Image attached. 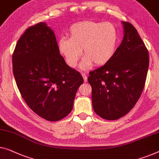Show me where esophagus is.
<instances>
[{
	"instance_id": "obj_1",
	"label": "esophagus",
	"mask_w": 159,
	"mask_h": 159,
	"mask_svg": "<svg viewBox=\"0 0 159 159\" xmlns=\"http://www.w3.org/2000/svg\"><path fill=\"white\" fill-rule=\"evenodd\" d=\"M82 77H83V79H84V82H86L87 81V76L85 74H82Z\"/></svg>"
}]
</instances>
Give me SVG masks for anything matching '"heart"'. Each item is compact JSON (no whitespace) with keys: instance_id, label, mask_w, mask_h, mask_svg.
<instances>
[{"instance_id":"1","label":"heart","mask_w":159,"mask_h":159,"mask_svg":"<svg viewBox=\"0 0 159 159\" xmlns=\"http://www.w3.org/2000/svg\"><path fill=\"white\" fill-rule=\"evenodd\" d=\"M70 39L58 41V49L66 63L75 68L81 58L83 49L85 58L80 64L87 70L94 64L103 66L109 62L118 47V31L110 23L82 21L73 24L69 30Z\"/></svg>"}]
</instances>
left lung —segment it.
<instances>
[{
    "label": "left lung",
    "instance_id": "8db88e82",
    "mask_svg": "<svg viewBox=\"0 0 159 159\" xmlns=\"http://www.w3.org/2000/svg\"><path fill=\"white\" fill-rule=\"evenodd\" d=\"M123 41L109 62L89 72L94 111L103 119L114 120L130 112L139 100L146 82L148 52L137 30L122 21Z\"/></svg>",
    "mask_w": 159,
    "mask_h": 159
}]
</instances>
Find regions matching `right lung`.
Listing matches in <instances>:
<instances>
[{"mask_svg": "<svg viewBox=\"0 0 159 159\" xmlns=\"http://www.w3.org/2000/svg\"><path fill=\"white\" fill-rule=\"evenodd\" d=\"M12 62L18 90L36 114L57 121L72 111L83 78L66 64L54 31L46 23L26 30L16 46Z\"/></svg>", "mask_w": 159, "mask_h": 159, "instance_id": "1", "label": "right lung"}]
</instances>
